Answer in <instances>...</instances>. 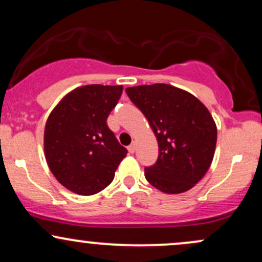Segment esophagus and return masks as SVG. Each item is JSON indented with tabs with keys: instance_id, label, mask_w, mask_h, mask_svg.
<instances>
[{
	"instance_id": "34e87169",
	"label": "esophagus",
	"mask_w": 262,
	"mask_h": 262,
	"mask_svg": "<svg viewBox=\"0 0 262 262\" xmlns=\"http://www.w3.org/2000/svg\"><path fill=\"white\" fill-rule=\"evenodd\" d=\"M128 151L130 152V154H134V151H135V144L134 143L130 144V145L128 146Z\"/></svg>"
}]
</instances>
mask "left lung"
Wrapping results in <instances>:
<instances>
[{
	"label": "left lung",
	"instance_id": "obj_1",
	"mask_svg": "<svg viewBox=\"0 0 262 262\" xmlns=\"http://www.w3.org/2000/svg\"><path fill=\"white\" fill-rule=\"evenodd\" d=\"M143 112L159 144L155 165L145 167V179L164 193L188 191L212 164L217 125L207 107L192 93L167 83L125 89Z\"/></svg>",
	"mask_w": 262,
	"mask_h": 262
}]
</instances>
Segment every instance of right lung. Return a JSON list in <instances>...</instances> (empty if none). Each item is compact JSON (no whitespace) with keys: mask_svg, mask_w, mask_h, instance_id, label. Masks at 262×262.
Listing matches in <instances>:
<instances>
[{"mask_svg":"<svg viewBox=\"0 0 262 262\" xmlns=\"http://www.w3.org/2000/svg\"><path fill=\"white\" fill-rule=\"evenodd\" d=\"M123 86L86 85L66 93L48 117L44 154L55 179L69 191L91 196L113 181L127 149L107 118Z\"/></svg>","mask_w":262,"mask_h":262,"instance_id":"add662e5","label":"right lung"}]
</instances>
